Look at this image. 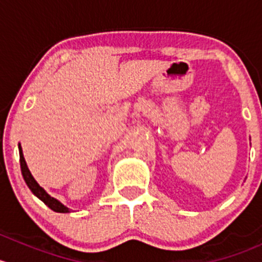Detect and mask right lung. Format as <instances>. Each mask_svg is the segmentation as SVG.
<instances>
[{
	"mask_svg": "<svg viewBox=\"0 0 262 262\" xmlns=\"http://www.w3.org/2000/svg\"><path fill=\"white\" fill-rule=\"evenodd\" d=\"M18 153H20L21 173H23L24 180H25L29 189L31 190V192H33V194L35 195L36 198H39V199H40L41 202L44 203V204L48 205L50 209L54 210V212H57V213H70L71 212L70 208H67L66 205H63L62 203H60L58 199H55V198L50 196L48 192H47L46 190H44L43 187H41L40 185L36 182L35 179L33 178L30 170L28 168V165H26V161H25V158H24V155H23V148H21L20 144H18Z\"/></svg>",
	"mask_w": 262,
	"mask_h": 262,
	"instance_id": "add662e5",
	"label": "right lung"
}]
</instances>
